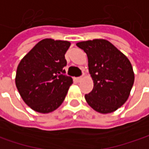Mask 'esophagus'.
<instances>
[{
    "label": "esophagus",
    "mask_w": 149,
    "mask_h": 149,
    "mask_svg": "<svg viewBox=\"0 0 149 149\" xmlns=\"http://www.w3.org/2000/svg\"><path fill=\"white\" fill-rule=\"evenodd\" d=\"M82 79H83V78H82V77H77V81H78V82H79V81H81Z\"/></svg>",
    "instance_id": "34e87169"
}]
</instances>
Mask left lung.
Here are the masks:
<instances>
[{
    "instance_id": "1",
    "label": "left lung",
    "mask_w": 149,
    "mask_h": 149,
    "mask_svg": "<svg viewBox=\"0 0 149 149\" xmlns=\"http://www.w3.org/2000/svg\"><path fill=\"white\" fill-rule=\"evenodd\" d=\"M87 56L93 89L85 95L88 105L100 113H110L127 100L134 82L130 61L111 42L94 39L77 43Z\"/></svg>"
}]
</instances>
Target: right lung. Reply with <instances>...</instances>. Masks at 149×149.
<instances>
[{
	"label": "right lung",
	"mask_w": 149,
	"mask_h": 149,
	"mask_svg": "<svg viewBox=\"0 0 149 149\" xmlns=\"http://www.w3.org/2000/svg\"><path fill=\"white\" fill-rule=\"evenodd\" d=\"M68 41L43 39L20 62L16 86L25 103L41 113L53 112L64 101L72 78L65 75Z\"/></svg>",
	"instance_id": "right-lung-1"
}]
</instances>
